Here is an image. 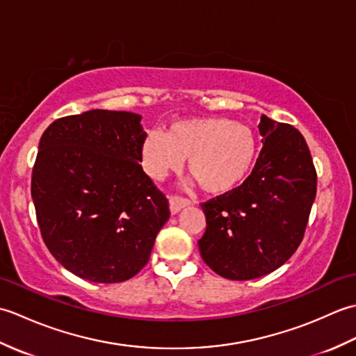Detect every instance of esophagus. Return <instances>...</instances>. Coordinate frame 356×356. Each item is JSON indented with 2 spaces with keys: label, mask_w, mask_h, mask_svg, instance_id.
Segmentation results:
<instances>
[{
  "label": "esophagus",
  "mask_w": 356,
  "mask_h": 356,
  "mask_svg": "<svg viewBox=\"0 0 356 356\" xmlns=\"http://www.w3.org/2000/svg\"><path fill=\"white\" fill-rule=\"evenodd\" d=\"M190 205H191L190 199L180 197V195H171L170 197V209L172 214H177L180 209H184L185 207H190Z\"/></svg>",
  "instance_id": "1"
}]
</instances>
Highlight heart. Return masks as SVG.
<instances>
[{"label":"heart","mask_w":356,"mask_h":356,"mask_svg":"<svg viewBox=\"0 0 356 356\" xmlns=\"http://www.w3.org/2000/svg\"><path fill=\"white\" fill-rule=\"evenodd\" d=\"M259 156L248 125L228 118H193L172 122L163 134L149 133L142 163L149 177L163 179L188 159V174L208 194H228L245 182Z\"/></svg>","instance_id":"obj_1"}]
</instances>
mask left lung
Returning a JSON list of instances; mask_svg holds the SVG:
<instances>
[{
  "mask_svg": "<svg viewBox=\"0 0 356 356\" xmlns=\"http://www.w3.org/2000/svg\"><path fill=\"white\" fill-rule=\"evenodd\" d=\"M263 148L237 190L202 203L207 231L203 261L229 280L270 274L303 240L316 194V171L303 136L289 124L261 116Z\"/></svg>",
  "mask_w": 356,
  "mask_h": 356,
  "instance_id": "left-lung-1",
  "label": "left lung"
}]
</instances>
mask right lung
I'll return each mask as SVG.
<instances>
[{
    "mask_svg": "<svg viewBox=\"0 0 356 356\" xmlns=\"http://www.w3.org/2000/svg\"><path fill=\"white\" fill-rule=\"evenodd\" d=\"M140 115L90 110L44 131L32 199L45 246L72 274L120 283L145 266L168 200L142 170Z\"/></svg>",
    "mask_w": 356,
    "mask_h": 356,
    "instance_id": "obj_1",
    "label": "right lung"
}]
</instances>
